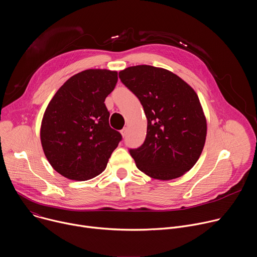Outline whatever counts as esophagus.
Returning a JSON list of instances; mask_svg holds the SVG:
<instances>
[{
	"instance_id": "obj_1",
	"label": "esophagus",
	"mask_w": 257,
	"mask_h": 257,
	"mask_svg": "<svg viewBox=\"0 0 257 257\" xmlns=\"http://www.w3.org/2000/svg\"><path fill=\"white\" fill-rule=\"evenodd\" d=\"M121 134H122L123 137H125V136L127 135V128H123V129L121 130Z\"/></svg>"
}]
</instances>
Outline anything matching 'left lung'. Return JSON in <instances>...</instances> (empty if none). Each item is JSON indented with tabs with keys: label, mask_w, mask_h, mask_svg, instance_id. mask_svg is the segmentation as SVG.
Listing matches in <instances>:
<instances>
[{
	"label": "left lung",
	"mask_w": 257,
	"mask_h": 257,
	"mask_svg": "<svg viewBox=\"0 0 257 257\" xmlns=\"http://www.w3.org/2000/svg\"><path fill=\"white\" fill-rule=\"evenodd\" d=\"M119 78L148 118L144 142L129 150L137 168L159 180L184 175L199 159L206 136L196 92L174 73L149 65L126 68Z\"/></svg>",
	"instance_id": "left-lung-1"
}]
</instances>
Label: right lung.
I'll return each mask as SVG.
<instances>
[{"label":"right lung","instance_id":"add662e5","mask_svg":"<svg viewBox=\"0 0 257 257\" xmlns=\"http://www.w3.org/2000/svg\"><path fill=\"white\" fill-rule=\"evenodd\" d=\"M118 73L89 69L68 79L50 101L41 140L52 167L62 176L86 181L99 175L122 135L108 124L104 104Z\"/></svg>","mask_w":257,"mask_h":257}]
</instances>
